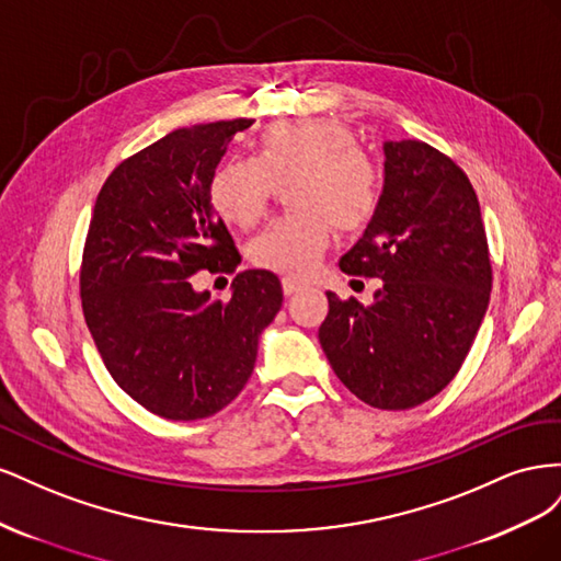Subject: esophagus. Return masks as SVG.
I'll list each match as a JSON object with an SVG mask.
<instances>
[{
	"mask_svg": "<svg viewBox=\"0 0 561 561\" xmlns=\"http://www.w3.org/2000/svg\"><path fill=\"white\" fill-rule=\"evenodd\" d=\"M283 293L285 295H295L297 290H301L304 287V280H299V278H295V276H283Z\"/></svg>",
	"mask_w": 561,
	"mask_h": 561,
	"instance_id": "obj_1",
	"label": "esophagus"
}]
</instances>
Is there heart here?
Listing matches in <instances>:
<instances>
[{
	"instance_id": "obj_1",
	"label": "heart",
	"mask_w": 561,
	"mask_h": 561,
	"mask_svg": "<svg viewBox=\"0 0 561 561\" xmlns=\"http://www.w3.org/2000/svg\"><path fill=\"white\" fill-rule=\"evenodd\" d=\"M278 184L293 210L250 243V260L278 274L307 276L332 241L355 233L379 213L383 175L358 147L353 130L334 118H295L268 126L257 159H231L215 171L208 196L225 222L250 229L268 213Z\"/></svg>"
}]
</instances>
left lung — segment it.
<instances>
[{
	"label": "left lung",
	"instance_id": "1",
	"mask_svg": "<svg viewBox=\"0 0 561 561\" xmlns=\"http://www.w3.org/2000/svg\"><path fill=\"white\" fill-rule=\"evenodd\" d=\"M381 206L339 268L381 278L375 301L339 299L318 330L334 375L377 410L435 398L461 369L491 295L480 201L468 175L421 140L386 142Z\"/></svg>",
	"mask_w": 561,
	"mask_h": 561
}]
</instances>
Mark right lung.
Instances as JSON below:
<instances>
[{
    "instance_id": "1",
    "label": "right lung",
    "mask_w": 561,
    "mask_h": 561,
    "mask_svg": "<svg viewBox=\"0 0 561 561\" xmlns=\"http://www.w3.org/2000/svg\"><path fill=\"white\" fill-rule=\"evenodd\" d=\"M252 118L178 128L118 163L98 194L79 268L87 325L112 379L151 414H217L248 383L280 280L241 254L208 186ZM198 270L236 275L229 300L196 294Z\"/></svg>"
}]
</instances>
